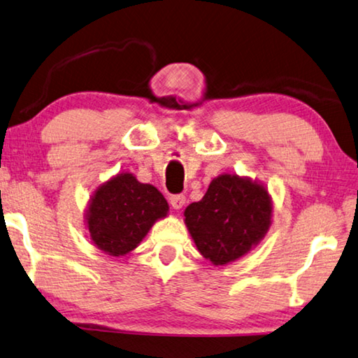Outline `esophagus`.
I'll list each match as a JSON object with an SVG mask.
<instances>
[{
	"label": "esophagus",
	"instance_id": "obj_1",
	"mask_svg": "<svg viewBox=\"0 0 358 358\" xmlns=\"http://www.w3.org/2000/svg\"><path fill=\"white\" fill-rule=\"evenodd\" d=\"M169 203H171V206L174 209H182L185 206V195H173L171 198H169Z\"/></svg>",
	"mask_w": 358,
	"mask_h": 358
}]
</instances>
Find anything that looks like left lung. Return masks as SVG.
Wrapping results in <instances>:
<instances>
[{
	"mask_svg": "<svg viewBox=\"0 0 358 358\" xmlns=\"http://www.w3.org/2000/svg\"><path fill=\"white\" fill-rule=\"evenodd\" d=\"M184 217L200 254L224 266L249 254L266 236L273 200L260 180L224 173L210 180L200 201L185 208Z\"/></svg>",
	"mask_w": 358,
	"mask_h": 358,
	"instance_id": "left-lung-1",
	"label": "left lung"
}]
</instances>
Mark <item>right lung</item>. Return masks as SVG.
<instances>
[{
    "instance_id": "1",
    "label": "right lung",
    "mask_w": 358,
    "mask_h": 358,
    "mask_svg": "<svg viewBox=\"0 0 358 358\" xmlns=\"http://www.w3.org/2000/svg\"><path fill=\"white\" fill-rule=\"evenodd\" d=\"M168 210V201L157 187L122 171L92 193L84 222L93 245L108 255L122 257L136 249Z\"/></svg>"
}]
</instances>
